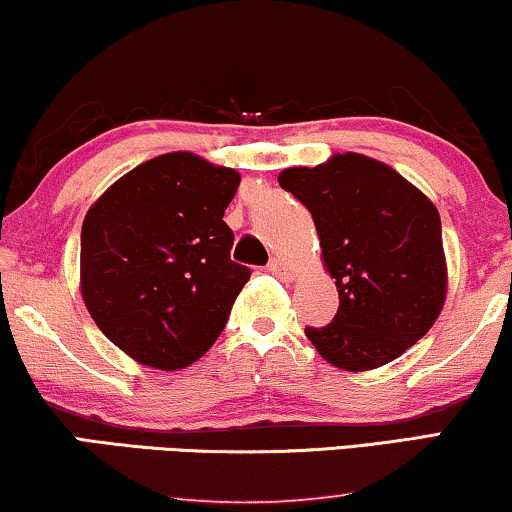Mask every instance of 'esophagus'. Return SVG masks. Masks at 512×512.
<instances>
[{"mask_svg": "<svg viewBox=\"0 0 512 512\" xmlns=\"http://www.w3.org/2000/svg\"><path fill=\"white\" fill-rule=\"evenodd\" d=\"M269 271H271V274H276L278 278H293V269H290L288 264L281 260V257H271Z\"/></svg>", "mask_w": 512, "mask_h": 512, "instance_id": "1", "label": "esophagus"}]
</instances>
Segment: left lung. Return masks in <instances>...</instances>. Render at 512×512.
Instances as JSON below:
<instances>
[{"instance_id": "8db88e82", "label": "left lung", "mask_w": 512, "mask_h": 512, "mask_svg": "<svg viewBox=\"0 0 512 512\" xmlns=\"http://www.w3.org/2000/svg\"><path fill=\"white\" fill-rule=\"evenodd\" d=\"M278 184L312 212L338 286L335 319L304 328L321 357L345 371H368L416 345L446 293L435 205L392 167L359 153L290 167Z\"/></svg>"}]
</instances>
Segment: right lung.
I'll return each instance as SVG.
<instances>
[{
    "instance_id": "1",
    "label": "right lung",
    "mask_w": 512,
    "mask_h": 512,
    "mask_svg": "<svg viewBox=\"0 0 512 512\" xmlns=\"http://www.w3.org/2000/svg\"><path fill=\"white\" fill-rule=\"evenodd\" d=\"M236 170L193 153L134 167L82 224V297L103 335L139 364L177 371L212 347L250 269L231 260L224 210Z\"/></svg>"
}]
</instances>
